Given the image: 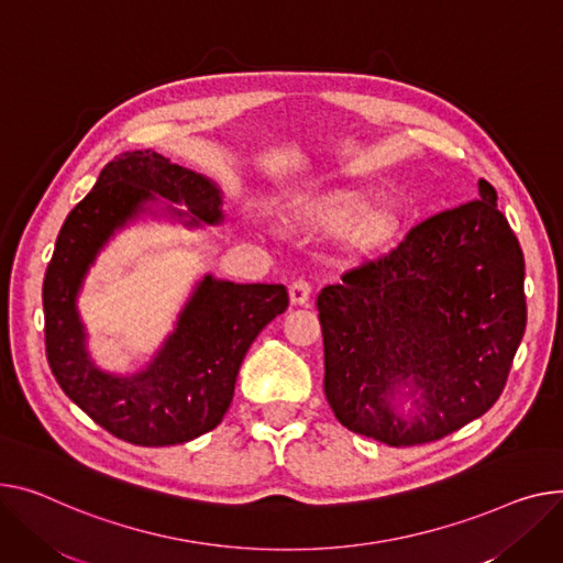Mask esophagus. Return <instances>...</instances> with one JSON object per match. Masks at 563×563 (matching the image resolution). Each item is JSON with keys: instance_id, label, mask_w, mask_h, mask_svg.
Here are the masks:
<instances>
[{"instance_id": "obj_1", "label": "esophagus", "mask_w": 563, "mask_h": 563, "mask_svg": "<svg viewBox=\"0 0 563 563\" xmlns=\"http://www.w3.org/2000/svg\"><path fill=\"white\" fill-rule=\"evenodd\" d=\"M312 296V285L306 278H294L289 285V301L294 306H306Z\"/></svg>"}]
</instances>
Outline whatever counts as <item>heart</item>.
<instances>
[{
    "instance_id": "heart-1",
    "label": "heart",
    "mask_w": 563,
    "mask_h": 563,
    "mask_svg": "<svg viewBox=\"0 0 563 563\" xmlns=\"http://www.w3.org/2000/svg\"><path fill=\"white\" fill-rule=\"evenodd\" d=\"M357 203L355 201H342V203H334L330 208H323L317 212V219L321 223H328V227H344V223L353 221L351 229H349V238L357 244H373V242H380L385 240L394 227L396 221L389 212L385 210H366L356 218ZM356 219L353 220L352 217Z\"/></svg>"
}]
</instances>
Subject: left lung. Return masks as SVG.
Returning a JSON list of instances; mask_svg holds the SVG:
<instances>
[{
  "mask_svg": "<svg viewBox=\"0 0 563 563\" xmlns=\"http://www.w3.org/2000/svg\"><path fill=\"white\" fill-rule=\"evenodd\" d=\"M526 260L494 187L437 212L317 296L323 391L344 428L402 448L453 434L503 394L528 321ZM418 411L393 405L402 382Z\"/></svg>",
  "mask_w": 563,
  "mask_h": 563,
  "instance_id": "1",
  "label": "left lung"
}]
</instances>
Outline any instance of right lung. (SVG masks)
I'll list each match as a JSON object with an SVG mask.
<instances>
[{
  "instance_id": "obj_1",
  "label": "right lung",
  "mask_w": 563,
  "mask_h": 563,
  "mask_svg": "<svg viewBox=\"0 0 563 563\" xmlns=\"http://www.w3.org/2000/svg\"><path fill=\"white\" fill-rule=\"evenodd\" d=\"M180 203L190 223L221 221V195L152 152H126L99 174L56 238L43 283L45 351L60 389L112 437L135 445H176L214 430L227 415L242 360L260 330L283 314V285H235L206 276L158 357L129 378L108 376L86 353L77 294L106 240L137 217L153 195ZM180 214V212H176Z\"/></svg>"
}]
</instances>
